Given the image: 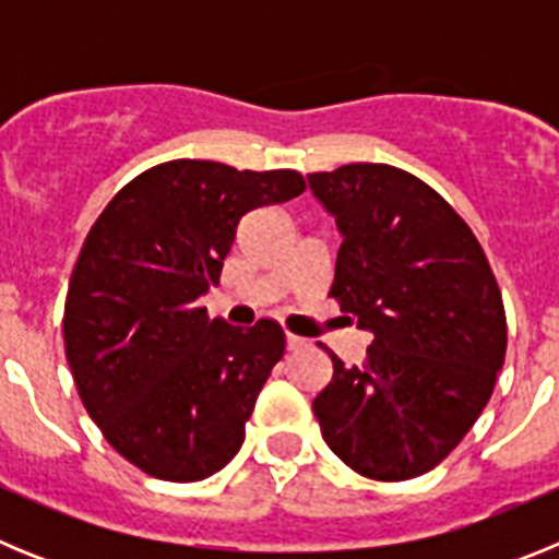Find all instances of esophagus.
I'll use <instances>...</instances> for the list:
<instances>
[{"label": "esophagus", "instance_id": "1", "mask_svg": "<svg viewBox=\"0 0 559 559\" xmlns=\"http://www.w3.org/2000/svg\"><path fill=\"white\" fill-rule=\"evenodd\" d=\"M285 344H288V349H299V347H305L308 341L299 338V335H294V333H288V335H285Z\"/></svg>", "mask_w": 559, "mask_h": 559}]
</instances>
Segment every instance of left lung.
<instances>
[{"instance_id": "1", "label": "left lung", "mask_w": 559, "mask_h": 559, "mask_svg": "<svg viewBox=\"0 0 559 559\" xmlns=\"http://www.w3.org/2000/svg\"><path fill=\"white\" fill-rule=\"evenodd\" d=\"M308 181L341 231L330 296L372 333L360 367L322 347V437L360 476H423L471 431L503 367L496 274L471 226L412 173L358 162Z\"/></svg>"}]
</instances>
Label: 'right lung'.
<instances>
[{"label":"right lung","instance_id":"obj_1","mask_svg":"<svg viewBox=\"0 0 559 559\" xmlns=\"http://www.w3.org/2000/svg\"><path fill=\"white\" fill-rule=\"evenodd\" d=\"M305 192L296 170L176 159L128 181L86 235L69 280L63 347L78 394L114 451L165 481L235 459L283 328H231L199 296L218 285L246 212Z\"/></svg>","mask_w":559,"mask_h":559}]
</instances>
